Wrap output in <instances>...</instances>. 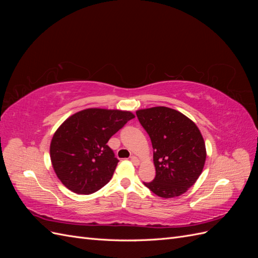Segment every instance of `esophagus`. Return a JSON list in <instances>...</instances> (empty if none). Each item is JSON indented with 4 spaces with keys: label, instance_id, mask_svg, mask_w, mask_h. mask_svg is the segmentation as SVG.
I'll return each instance as SVG.
<instances>
[{
    "label": "esophagus",
    "instance_id": "1",
    "mask_svg": "<svg viewBox=\"0 0 258 258\" xmlns=\"http://www.w3.org/2000/svg\"><path fill=\"white\" fill-rule=\"evenodd\" d=\"M131 161L134 162L135 166H139L140 163H141V160H140V159L137 157V156H132V157H131Z\"/></svg>",
    "mask_w": 258,
    "mask_h": 258
}]
</instances>
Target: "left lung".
Listing matches in <instances>:
<instances>
[{"label": "left lung", "mask_w": 258, "mask_h": 258, "mask_svg": "<svg viewBox=\"0 0 258 258\" xmlns=\"http://www.w3.org/2000/svg\"><path fill=\"white\" fill-rule=\"evenodd\" d=\"M137 116L154 150L156 176L144 185L161 198L181 196L196 183L206 163V143L199 128L181 112L166 106L138 110Z\"/></svg>", "instance_id": "1"}]
</instances>
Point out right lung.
I'll use <instances>...</instances> for the list:
<instances>
[{
  "label": "right lung",
  "instance_id": "add662e5",
  "mask_svg": "<svg viewBox=\"0 0 258 258\" xmlns=\"http://www.w3.org/2000/svg\"><path fill=\"white\" fill-rule=\"evenodd\" d=\"M132 118L135 115L129 111L92 107L62 122L49 150L61 183L73 192L90 195L110 182L118 159L106 143Z\"/></svg>",
  "mask_w": 258,
  "mask_h": 258
}]
</instances>
